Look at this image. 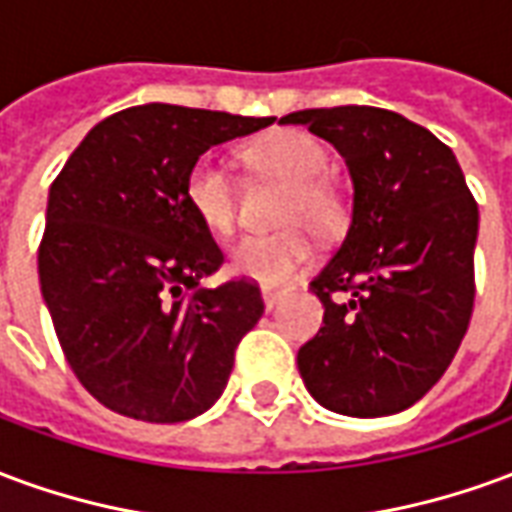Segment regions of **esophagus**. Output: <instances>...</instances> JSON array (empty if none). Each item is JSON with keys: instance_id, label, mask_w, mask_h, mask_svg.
<instances>
[{"instance_id": "1", "label": "esophagus", "mask_w": 512, "mask_h": 512, "mask_svg": "<svg viewBox=\"0 0 512 512\" xmlns=\"http://www.w3.org/2000/svg\"><path fill=\"white\" fill-rule=\"evenodd\" d=\"M279 301H282V290H274V288H263V304H266V310L271 312L277 307Z\"/></svg>"}]
</instances>
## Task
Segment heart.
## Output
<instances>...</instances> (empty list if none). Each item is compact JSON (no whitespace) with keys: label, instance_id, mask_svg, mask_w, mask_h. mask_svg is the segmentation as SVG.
<instances>
[{"label":"heart","instance_id":"b5f03b06","mask_svg":"<svg viewBox=\"0 0 512 512\" xmlns=\"http://www.w3.org/2000/svg\"><path fill=\"white\" fill-rule=\"evenodd\" d=\"M249 167L263 178L285 183L277 222L285 227L274 235H249L230 252L235 274L268 288H282L301 277L315 260L310 234L340 233L351 216L348 194L326 172L332 164L329 147L318 136L282 128L244 147ZM186 202L211 233L227 235L238 219V189L233 175L213 156L191 164L183 186Z\"/></svg>","mask_w":512,"mask_h":512}]
</instances>
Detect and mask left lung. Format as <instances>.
Masks as SVG:
<instances>
[{
	"mask_svg": "<svg viewBox=\"0 0 512 512\" xmlns=\"http://www.w3.org/2000/svg\"><path fill=\"white\" fill-rule=\"evenodd\" d=\"M343 153L354 216L310 282L323 326L299 348L310 395L337 414L386 417L414 406L450 367L474 310L477 202L450 147L378 106L301 109Z\"/></svg>",
	"mask_w": 512,
	"mask_h": 512,
	"instance_id": "obj_1",
	"label": "left lung"
}]
</instances>
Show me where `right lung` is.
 I'll use <instances>...</instances> for the list:
<instances>
[{"mask_svg":"<svg viewBox=\"0 0 512 512\" xmlns=\"http://www.w3.org/2000/svg\"><path fill=\"white\" fill-rule=\"evenodd\" d=\"M271 123L131 106L84 136L51 183L40 290L68 365L106 408L172 425L222 395L266 307L255 279L202 288L224 255L183 186L208 147Z\"/></svg>","mask_w":512,"mask_h":512,"instance_id":"1","label":"right lung"}]
</instances>
